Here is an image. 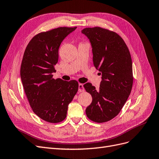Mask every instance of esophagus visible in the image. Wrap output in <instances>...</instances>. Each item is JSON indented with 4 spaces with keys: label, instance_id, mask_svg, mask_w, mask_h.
<instances>
[{
    "label": "esophagus",
    "instance_id": "esophagus-1",
    "mask_svg": "<svg viewBox=\"0 0 159 159\" xmlns=\"http://www.w3.org/2000/svg\"><path fill=\"white\" fill-rule=\"evenodd\" d=\"M84 90H84V88L83 86V84H81V83H79V92H83Z\"/></svg>",
    "mask_w": 159,
    "mask_h": 159
}]
</instances>
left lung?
Masks as SVG:
<instances>
[{
	"label": "left lung",
	"mask_w": 159,
	"mask_h": 159,
	"mask_svg": "<svg viewBox=\"0 0 159 159\" xmlns=\"http://www.w3.org/2000/svg\"><path fill=\"white\" fill-rule=\"evenodd\" d=\"M81 32L90 40L93 66L102 75L98 90L90 83L84 84L92 97L86 114L93 122H107L120 113L130 94L133 85L130 53L115 32L99 27L85 28Z\"/></svg>",
	"instance_id": "1"
}]
</instances>
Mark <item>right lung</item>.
<instances>
[{
  "label": "right lung",
  "mask_w": 159,
  "mask_h": 159,
  "mask_svg": "<svg viewBox=\"0 0 159 159\" xmlns=\"http://www.w3.org/2000/svg\"><path fill=\"white\" fill-rule=\"evenodd\" d=\"M76 29L61 27L40 33L27 44L20 76L33 112L40 119L57 123L66 118L68 105L79 89L78 82L53 79L58 50L63 39Z\"/></svg>",
  "instance_id": "right-lung-1"
}]
</instances>
